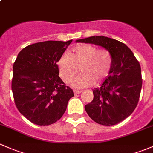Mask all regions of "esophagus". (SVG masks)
Listing matches in <instances>:
<instances>
[{"instance_id": "34e87169", "label": "esophagus", "mask_w": 153, "mask_h": 153, "mask_svg": "<svg viewBox=\"0 0 153 153\" xmlns=\"http://www.w3.org/2000/svg\"><path fill=\"white\" fill-rule=\"evenodd\" d=\"M81 92V90H74V94H75V95H78V94H80Z\"/></svg>"}]
</instances>
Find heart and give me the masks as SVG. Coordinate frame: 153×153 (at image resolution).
<instances>
[{"label":"heart","mask_w":153,"mask_h":153,"mask_svg":"<svg viewBox=\"0 0 153 153\" xmlns=\"http://www.w3.org/2000/svg\"><path fill=\"white\" fill-rule=\"evenodd\" d=\"M112 63V55L108 49L82 44L75 46L70 55H61L57 64L60 77L66 84L72 82L79 68L81 73L72 84L81 89L101 84L110 74Z\"/></svg>","instance_id":"1"}]
</instances>
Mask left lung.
I'll list each match as a JSON object with an SVG mask.
<instances>
[{
  "instance_id": "obj_1",
  "label": "left lung",
  "mask_w": 153,
  "mask_h": 153,
  "mask_svg": "<svg viewBox=\"0 0 153 153\" xmlns=\"http://www.w3.org/2000/svg\"><path fill=\"white\" fill-rule=\"evenodd\" d=\"M77 42L101 46L112 53V70L101 87L93 92L92 102L85 105L95 122L112 126L124 121L138 105L142 86L141 66L126 44L104 36H92Z\"/></svg>"
}]
</instances>
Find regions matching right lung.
Returning a JSON list of instances; mask_svg holds the SVG:
<instances>
[{"label":"right lung","mask_w":153,"mask_h":153,"mask_svg":"<svg viewBox=\"0 0 153 153\" xmlns=\"http://www.w3.org/2000/svg\"><path fill=\"white\" fill-rule=\"evenodd\" d=\"M72 40L27 46L13 64L12 90L18 111L33 124L47 126L65 112L72 89L59 77L58 61Z\"/></svg>","instance_id":"add662e5"}]
</instances>
